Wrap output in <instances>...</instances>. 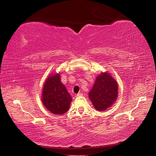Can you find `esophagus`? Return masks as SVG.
<instances>
[{"label": "esophagus", "mask_w": 156, "mask_h": 156, "mask_svg": "<svg viewBox=\"0 0 156 156\" xmlns=\"http://www.w3.org/2000/svg\"><path fill=\"white\" fill-rule=\"evenodd\" d=\"M82 96H83V93H78V94L76 95V97H82Z\"/></svg>", "instance_id": "esophagus-1"}]
</instances>
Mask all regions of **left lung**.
Wrapping results in <instances>:
<instances>
[{"mask_svg":"<svg viewBox=\"0 0 156 156\" xmlns=\"http://www.w3.org/2000/svg\"><path fill=\"white\" fill-rule=\"evenodd\" d=\"M118 85L108 73H102L97 77L89 97L95 109L105 111L117 98Z\"/></svg>","mask_w":156,"mask_h":156,"instance_id":"8db88e82","label":"left lung"}]
</instances>
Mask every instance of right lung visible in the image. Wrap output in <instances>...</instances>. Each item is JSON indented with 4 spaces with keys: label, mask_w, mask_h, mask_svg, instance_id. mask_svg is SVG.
<instances>
[{
    "label": "right lung",
    "mask_w": 156,
    "mask_h": 156,
    "mask_svg": "<svg viewBox=\"0 0 156 156\" xmlns=\"http://www.w3.org/2000/svg\"><path fill=\"white\" fill-rule=\"evenodd\" d=\"M59 74L51 76L43 87L42 102L48 111L56 115L66 113L72 101L71 95L61 82Z\"/></svg>",
    "instance_id": "1"
}]
</instances>
